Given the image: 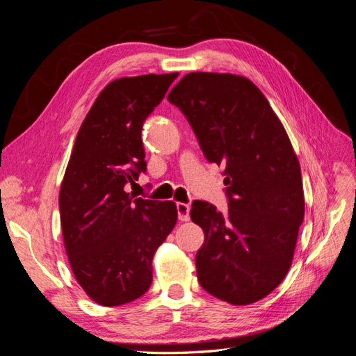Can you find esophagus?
<instances>
[{
  "label": "esophagus",
  "mask_w": 356,
  "mask_h": 356,
  "mask_svg": "<svg viewBox=\"0 0 356 356\" xmlns=\"http://www.w3.org/2000/svg\"><path fill=\"white\" fill-rule=\"evenodd\" d=\"M178 218L179 221H188L190 220V204L188 203H177Z\"/></svg>",
  "instance_id": "1"
}]
</instances>
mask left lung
<instances>
[{
  "label": "left lung",
  "instance_id": "left-lung-1",
  "mask_svg": "<svg viewBox=\"0 0 356 356\" xmlns=\"http://www.w3.org/2000/svg\"><path fill=\"white\" fill-rule=\"evenodd\" d=\"M193 127L211 163L224 166L229 209L193 202L204 242L196 255L204 291L234 306L264 298L293 263L305 193L284 124L246 77L190 72L168 95Z\"/></svg>",
  "mask_w": 356,
  "mask_h": 356
}]
</instances>
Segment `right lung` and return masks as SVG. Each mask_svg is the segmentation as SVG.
I'll return each mask as SVG.
<instances>
[{
    "label": "right lung",
    "mask_w": 356,
    "mask_h": 356,
    "mask_svg": "<svg viewBox=\"0 0 356 356\" xmlns=\"http://www.w3.org/2000/svg\"><path fill=\"white\" fill-rule=\"evenodd\" d=\"M178 72L108 83L83 120L63 175V245L79 285L95 303L120 306L144 296L153 257L174 230L172 200L135 197L124 187L145 170L141 129Z\"/></svg>",
    "instance_id": "obj_1"
}]
</instances>
